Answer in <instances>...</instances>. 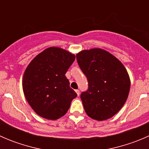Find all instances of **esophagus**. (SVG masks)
Segmentation results:
<instances>
[{
    "label": "esophagus",
    "instance_id": "34e87169",
    "mask_svg": "<svg viewBox=\"0 0 149 149\" xmlns=\"http://www.w3.org/2000/svg\"><path fill=\"white\" fill-rule=\"evenodd\" d=\"M76 92L77 93L78 96H79V94H80V91H79V89H76Z\"/></svg>",
    "mask_w": 149,
    "mask_h": 149
}]
</instances>
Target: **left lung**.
<instances>
[{
  "label": "left lung",
  "mask_w": 149,
  "mask_h": 149,
  "mask_svg": "<svg viewBox=\"0 0 149 149\" xmlns=\"http://www.w3.org/2000/svg\"><path fill=\"white\" fill-rule=\"evenodd\" d=\"M78 64L88 80L81 94L87 115L96 120L111 118L123 107L128 97V73L115 56L102 49L83 50L76 55Z\"/></svg>",
  "instance_id": "1"
}]
</instances>
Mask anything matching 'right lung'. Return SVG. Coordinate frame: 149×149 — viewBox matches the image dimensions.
Listing matches in <instances>:
<instances>
[{
  "label": "right lung",
  "mask_w": 149,
  "mask_h": 149,
  "mask_svg": "<svg viewBox=\"0 0 149 149\" xmlns=\"http://www.w3.org/2000/svg\"><path fill=\"white\" fill-rule=\"evenodd\" d=\"M76 56L59 47H49L26 68L23 90L31 107L40 116L57 120L67 112L77 94L70 87L65 73Z\"/></svg>",
  "instance_id": "obj_1"
}]
</instances>
